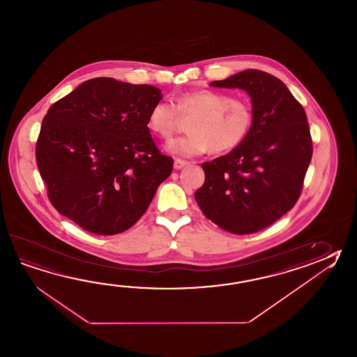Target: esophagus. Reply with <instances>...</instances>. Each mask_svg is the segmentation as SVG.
I'll use <instances>...</instances> for the list:
<instances>
[{
	"mask_svg": "<svg viewBox=\"0 0 357 357\" xmlns=\"http://www.w3.org/2000/svg\"><path fill=\"white\" fill-rule=\"evenodd\" d=\"M185 165H188L187 161L179 160V159H176V160L174 161V169H176V170L182 169V167H185Z\"/></svg>",
	"mask_w": 357,
	"mask_h": 357,
	"instance_id": "obj_1",
	"label": "esophagus"
}]
</instances>
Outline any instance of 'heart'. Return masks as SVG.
Segmentation results:
<instances>
[{"instance_id":"b5f03b06","label":"heart","mask_w":357,"mask_h":357,"mask_svg":"<svg viewBox=\"0 0 357 357\" xmlns=\"http://www.w3.org/2000/svg\"><path fill=\"white\" fill-rule=\"evenodd\" d=\"M190 116V133L170 139L167 153L179 158H193L211 147L213 153H225L241 145L253 123L250 107L233 96L213 90L184 93L174 102L159 100L149 113V128L161 139L172 137L181 115Z\"/></svg>"}]
</instances>
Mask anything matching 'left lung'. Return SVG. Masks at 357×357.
<instances>
[{
    "label": "left lung",
    "instance_id": "left-lung-1",
    "mask_svg": "<svg viewBox=\"0 0 357 357\" xmlns=\"http://www.w3.org/2000/svg\"><path fill=\"white\" fill-rule=\"evenodd\" d=\"M210 85L247 91L253 123L241 145L202 164L197 204L229 233H257L290 211L303 190L313 155L305 110L282 81L259 70Z\"/></svg>",
    "mask_w": 357,
    "mask_h": 357
}]
</instances>
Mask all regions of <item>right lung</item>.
<instances>
[{"label":"right lung","instance_id":"add662e5","mask_svg":"<svg viewBox=\"0 0 357 357\" xmlns=\"http://www.w3.org/2000/svg\"><path fill=\"white\" fill-rule=\"evenodd\" d=\"M161 99L151 85L96 77L52 105L36 158L61 215L99 235L123 233L139 221L173 170L147 127Z\"/></svg>","mask_w":357,"mask_h":357}]
</instances>
